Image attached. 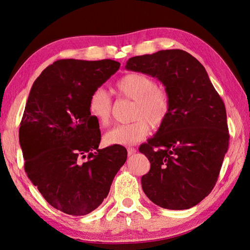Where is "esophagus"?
<instances>
[{"label":"esophagus","mask_w":250,"mask_h":250,"mask_svg":"<svg viewBox=\"0 0 250 250\" xmlns=\"http://www.w3.org/2000/svg\"><path fill=\"white\" fill-rule=\"evenodd\" d=\"M136 152V149L134 147H128V155L131 157L132 155H133V153H135Z\"/></svg>","instance_id":"1"}]
</instances>
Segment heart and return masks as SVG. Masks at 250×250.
I'll use <instances>...</instances> for the list:
<instances>
[{"label": "heart", "instance_id": "obj_1", "mask_svg": "<svg viewBox=\"0 0 250 250\" xmlns=\"http://www.w3.org/2000/svg\"><path fill=\"white\" fill-rule=\"evenodd\" d=\"M116 90L121 98L134 101L132 119L126 125H118L103 136L106 145L131 146L144 140L149 134L150 125L160 128L168 118L172 101L166 89L157 86L153 78L143 73H129L116 83ZM90 116L100 125H106L113 111V101L103 88H97L88 100Z\"/></svg>", "mask_w": 250, "mask_h": 250}]
</instances>
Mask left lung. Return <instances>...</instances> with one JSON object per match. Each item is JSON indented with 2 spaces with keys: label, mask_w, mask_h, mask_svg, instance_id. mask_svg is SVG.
Segmentation results:
<instances>
[{
  "label": "left lung",
  "mask_w": 250,
  "mask_h": 250,
  "mask_svg": "<svg viewBox=\"0 0 250 250\" xmlns=\"http://www.w3.org/2000/svg\"><path fill=\"white\" fill-rule=\"evenodd\" d=\"M125 68L158 78L172 101L167 121L140 147L150 162L143 191L163 208H191L213 190L229 147L224 101L204 66L187 51L133 57Z\"/></svg>",
  "instance_id": "8db88e82"
}]
</instances>
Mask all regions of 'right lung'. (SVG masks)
I'll list each match as a JSON object with an SVG mask.
<instances>
[{
    "label": "right lung",
    "instance_id": "right-lung-1",
    "mask_svg": "<svg viewBox=\"0 0 250 250\" xmlns=\"http://www.w3.org/2000/svg\"><path fill=\"white\" fill-rule=\"evenodd\" d=\"M119 66L110 59L58 60L36 78L26 101L19 129L24 171L44 199L67 215L99 207L126 160L124 146L99 149L101 132L88 110L90 94Z\"/></svg>",
    "mask_w": 250,
    "mask_h": 250
}]
</instances>
